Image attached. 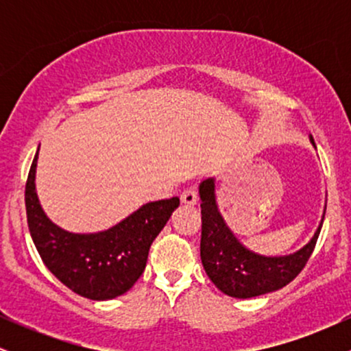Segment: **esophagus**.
<instances>
[{"label": "esophagus", "instance_id": "esophagus-1", "mask_svg": "<svg viewBox=\"0 0 351 351\" xmlns=\"http://www.w3.org/2000/svg\"><path fill=\"white\" fill-rule=\"evenodd\" d=\"M181 203L189 204V206H193V204L198 203V191H196L195 188L184 189L183 195H181Z\"/></svg>", "mask_w": 351, "mask_h": 351}]
</instances>
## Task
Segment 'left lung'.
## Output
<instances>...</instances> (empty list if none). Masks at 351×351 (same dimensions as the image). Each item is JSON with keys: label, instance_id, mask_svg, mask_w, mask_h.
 <instances>
[{"label": "left lung", "instance_id": "obj_1", "mask_svg": "<svg viewBox=\"0 0 351 351\" xmlns=\"http://www.w3.org/2000/svg\"><path fill=\"white\" fill-rule=\"evenodd\" d=\"M310 143L317 150L310 136ZM201 199V263L213 284L234 299H252L279 291L295 279L312 256L324 215L313 236L300 249L284 256H264L241 243L221 215L216 198V178L209 176L199 183Z\"/></svg>", "mask_w": 351, "mask_h": 351}]
</instances>
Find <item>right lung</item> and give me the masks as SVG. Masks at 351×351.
Listing matches in <instances>:
<instances>
[{
  "label": "right lung",
  "mask_w": 351,
  "mask_h": 351,
  "mask_svg": "<svg viewBox=\"0 0 351 351\" xmlns=\"http://www.w3.org/2000/svg\"><path fill=\"white\" fill-rule=\"evenodd\" d=\"M41 147V145H39ZM39 148L26 183L31 237L46 267L72 292L90 300H112L130 291L145 271L155 237L180 206V199L145 203L112 228L71 232L52 223L36 191Z\"/></svg>",
  "instance_id": "right-lung-1"
}]
</instances>
